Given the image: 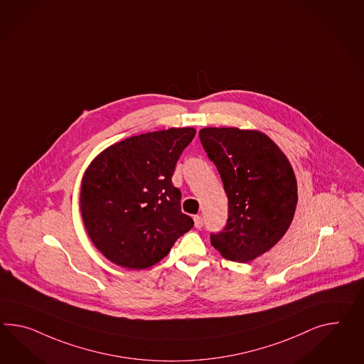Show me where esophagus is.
I'll return each mask as SVG.
<instances>
[{
  "label": "esophagus",
  "instance_id": "esophagus-1",
  "mask_svg": "<svg viewBox=\"0 0 364 364\" xmlns=\"http://www.w3.org/2000/svg\"><path fill=\"white\" fill-rule=\"evenodd\" d=\"M194 225H196V228H202V225H203V219H202V216H194Z\"/></svg>",
  "mask_w": 364,
  "mask_h": 364
}]
</instances>
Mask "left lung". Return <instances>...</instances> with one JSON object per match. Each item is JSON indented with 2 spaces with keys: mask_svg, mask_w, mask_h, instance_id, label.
Returning <instances> with one entry per match:
<instances>
[{
  "mask_svg": "<svg viewBox=\"0 0 364 364\" xmlns=\"http://www.w3.org/2000/svg\"><path fill=\"white\" fill-rule=\"evenodd\" d=\"M228 198V220L211 244L227 260L248 262L289 230L299 194L289 159L265 133L236 127L199 131Z\"/></svg>",
  "mask_w": 364,
  "mask_h": 364,
  "instance_id": "1",
  "label": "left lung"
}]
</instances>
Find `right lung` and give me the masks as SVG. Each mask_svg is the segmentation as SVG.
Listing matches in <instances>:
<instances>
[{
    "instance_id": "obj_1",
    "label": "right lung",
    "mask_w": 364,
    "mask_h": 364,
    "mask_svg": "<svg viewBox=\"0 0 364 364\" xmlns=\"http://www.w3.org/2000/svg\"><path fill=\"white\" fill-rule=\"evenodd\" d=\"M196 133L187 127L133 136L105 148L85 168L79 196L84 227L113 264L153 267L194 225L181 211L171 176Z\"/></svg>"
}]
</instances>
